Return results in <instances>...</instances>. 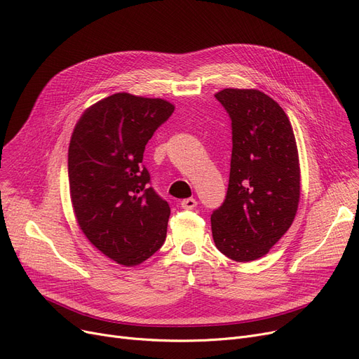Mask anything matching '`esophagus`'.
<instances>
[{
    "mask_svg": "<svg viewBox=\"0 0 359 359\" xmlns=\"http://www.w3.org/2000/svg\"><path fill=\"white\" fill-rule=\"evenodd\" d=\"M180 205H182L183 210H194L198 205V202L194 198H188V199H183L180 202Z\"/></svg>",
    "mask_w": 359,
    "mask_h": 359,
    "instance_id": "obj_1",
    "label": "esophagus"
}]
</instances>
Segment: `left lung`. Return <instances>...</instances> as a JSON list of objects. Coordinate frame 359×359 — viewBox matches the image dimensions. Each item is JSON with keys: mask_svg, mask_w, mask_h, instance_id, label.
I'll list each match as a JSON object with an SVG mask.
<instances>
[{"mask_svg": "<svg viewBox=\"0 0 359 359\" xmlns=\"http://www.w3.org/2000/svg\"><path fill=\"white\" fill-rule=\"evenodd\" d=\"M231 120L227 195L211 214L212 239L233 261L266 255L293 223L301 195L299 157L292 124L273 98L257 89L215 93Z\"/></svg>", "mask_w": 359, "mask_h": 359, "instance_id": "1", "label": "left lung"}]
</instances>
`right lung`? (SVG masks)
<instances>
[{
	"label": "right lung",
	"instance_id": "1",
	"mask_svg": "<svg viewBox=\"0 0 359 359\" xmlns=\"http://www.w3.org/2000/svg\"><path fill=\"white\" fill-rule=\"evenodd\" d=\"M175 105L161 98L114 93L89 107L69 147L76 220L97 249L121 266L152 257L167 235L170 205L148 184L145 145Z\"/></svg>",
	"mask_w": 359,
	"mask_h": 359
}]
</instances>
